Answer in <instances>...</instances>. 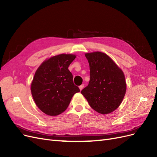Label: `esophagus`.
Segmentation results:
<instances>
[{"instance_id": "34e87169", "label": "esophagus", "mask_w": 157, "mask_h": 157, "mask_svg": "<svg viewBox=\"0 0 157 157\" xmlns=\"http://www.w3.org/2000/svg\"><path fill=\"white\" fill-rule=\"evenodd\" d=\"M84 84H82V85H80V86H79L80 90H82L84 88Z\"/></svg>"}]
</instances>
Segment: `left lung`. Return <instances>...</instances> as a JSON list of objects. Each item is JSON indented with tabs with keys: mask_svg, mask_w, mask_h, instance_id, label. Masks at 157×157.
Instances as JSON below:
<instances>
[{
	"mask_svg": "<svg viewBox=\"0 0 157 157\" xmlns=\"http://www.w3.org/2000/svg\"><path fill=\"white\" fill-rule=\"evenodd\" d=\"M90 79L81 94L90 106L105 115L120 106L126 91L124 74L110 57L101 52L86 53Z\"/></svg>",
	"mask_w": 157,
	"mask_h": 157,
	"instance_id": "obj_1",
	"label": "left lung"
}]
</instances>
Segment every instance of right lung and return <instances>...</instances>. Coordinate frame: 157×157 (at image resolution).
<instances>
[{
	"instance_id": "add662e5",
	"label": "right lung",
	"mask_w": 157,
	"mask_h": 157,
	"mask_svg": "<svg viewBox=\"0 0 157 157\" xmlns=\"http://www.w3.org/2000/svg\"><path fill=\"white\" fill-rule=\"evenodd\" d=\"M76 55L61 54L52 56L41 63L31 84L32 96L44 113L57 116L68 107L74 94L79 92L68 67Z\"/></svg>"
}]
</instances>
